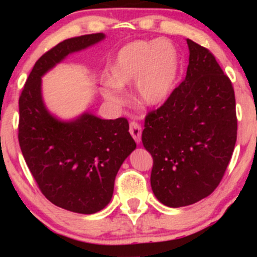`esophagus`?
I'll use <instances>...</instances> for the list:
<instances>
[{
  "label": "esophagus",
  "mask_w": 257,
  "mask_h": 257,
  "mask_svg": "<svg viewBox=\"0 0 257 257\" xmlns=\"http://www.w3.org/2000/svg\"><path fill=\"white\" fill-rule=\"evenodd\" d=\"M129 132H131L132 137L139 144L141 141V125L138 122H132L129 126Z\"/></svg>",
  "instance_id": "34e87169"
}]
</instances>
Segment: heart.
Wrapping results in <instances>:
<instances>
[{
  "label": "heart",
  "instance_id": "b5f03b06",
  "mask_svg": "<svg viewBox=\"0 0 257 257\" xmlns=\"http://www.w3.org/2000/svg\"><path fill=\"white\" fill-rule=\"evenodd\" d=\"M180 55L175 46L167 40H137L119 49L110 64L104 88L107 101H123L118 88L133 83L135 98L140 104L155 106L169 98L180 73Z\"/></svg>",
  "mask_w": 257,
  "mask_h": 257
}]
</instances>
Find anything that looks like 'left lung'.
Segmentation results:
<instances>
[{
  "instance_id": "1",
  "label": "left lung",
  "mask_w": 257,
  "mask_h": 257,
  "mask_svg": "<svg viewBox=\"0 0 257 257\" xmlns=\"http://www.w3.org/2000/svg\"><path fill=\"white\" fill-rule=\"evenodd\" d=\"M186 77L161 107L146 114L143 145L151 153V187L164 205L179 208L210 196L237 140L231 79L209 49L187 40Z\"/></svg>"
}]
</instances>
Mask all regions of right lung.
Listing matches in <instances>:
<instances>
[{"instance_id":"1","label":"right lung","mask_w":257,"mask_h":257,"mask_svg":"<svg viewBox=\"0 0 257 257\" xmlns=\"http://www.w3.org/2000/svg\"><path fill=\"white\" fill-rule=\"evenodd\" d=\"M104 37L100 32L58 43L36 61L19 96L18 139L38 188L53 204L79 214H94L110 203L117 173L137 144L123 117L54 118L44 107L41 77L70 53Z\"/></svg>"}]
</instances>
